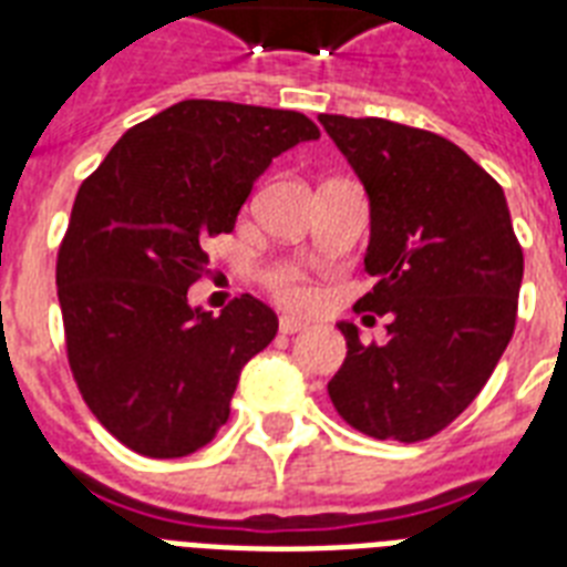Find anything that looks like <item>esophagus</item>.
<instances>
[{"label": "esophagus", "mask_w": 567, "mask_h": 567, "mask_svg": "<svg viewBox=\"0 0 567 567\" xmlns=\"http://www.w3.org/2000/svg\"><path fill=\"white\" fill-rule=\"evenodd\" d=\"M300 329H306V320L293 318V315H282V318H279V332H282V336H293V332H300Z\"/></svg>", "instance_id": "1"}]
</instances>
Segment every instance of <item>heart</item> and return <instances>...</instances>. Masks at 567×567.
I'll return each mask as SVG.
<instances>
[{
	"label": "heart",
	"mask_w": 567,
	"mask_h": 567,
	"mask_svg": "<svg viewBox=\"0 0 567 567\" xmlns=\"http://www.w3.org/2000/svg\"><path fill=\"white\" fill-rule=\"evenodd\" d=\"M270 285H274L276 297L288 306H306L311 300V285L300 267H279L270 276Z\"/></svg>",
	"instance_id": "b5f03b06"
}]
</instances>
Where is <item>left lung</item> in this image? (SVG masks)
<instances>
[{
    "label": "left lung",
    "instance_id": "obj_1",
    "mask_svg": "<svg viewBox=\"0 0 567 567\" xmlns=\"http://www.w3.org/2000/svg\"><path fill=\"white\" fill-rule=\"evenodd\" d=\"M318 120L371 203L364 270L377 285L355 311L388 318L382 344L338 323L347 359L329 400L371 439H432L474 403L515 332L524 252L509 205L447 137L379 117Z\"/></svg>",
    "mask_w": 567,
    "mask_h": 567
}]
</instances>
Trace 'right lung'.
<instances>
[{
  "label": "right lung",
  "instance_id": "1",
  "mask_svg": "<svg viewBox=\"0 0 567 567\" xmlns=\"http://www.w3.org/2000/svg\"><path fill=\"white\" fill-rule=\"evenodd\" d=\"M318 137L300 111L185 100L128 128L82 182L55 270L66 359L128 450L190 456L229 421L240 371L279 320L249 293L214 318L188 288L205 238L235 229L276 155Z\"/></svg>",
  "mask_w": 567,
  "mask_h": 567
}]
</instances>
